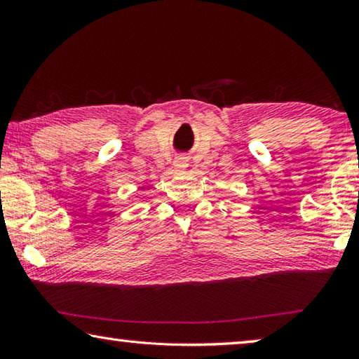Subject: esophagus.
Instances as JSON below:
<instances>
[{
    "label": "esophagus",
    "mask_w": 359,
    "mask_h": 359,
    "mask_svg": "<svg viewBox=\"0 0 359 359\" xmlns=\"http://www.w3.org/2000/svg\"><path fill=\"white\" fill-rule=\"evenodd\" d=\"M188 166H190V161H188L187 156H179L174 160V168L177 169V171H185Z\"/></svg>",
    "instance_id": "34e87169"
}]
</instances>
